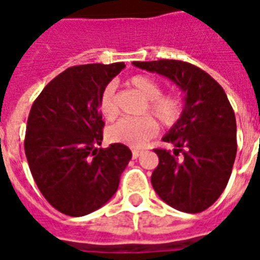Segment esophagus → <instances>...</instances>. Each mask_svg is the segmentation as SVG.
<instances>
[{
  "instance_id": "esophagus-1",
  "label": "esophagus",
  "mask_w": 260,
  "mask_h": 260,
  "mask_svg": "<svg viewBox=\"0 0 260 260\" xmlns=\"http://www.w3.org/2000/svg\"><path fill=\"white\" fill-rule=\"evenodd\" d=\"M142 153H143V152H142V150H136V149H134V150H132V157L138 158V157H139V156H141Z\"/></svg>"
}]
</instances>
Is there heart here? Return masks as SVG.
<instances>
[{
  "mask_svg": "<svg viewBox=\"0 0 260 260\" xmlns=\"http://www.w3.org/2000/svg\"><path fill=\"white\" fill-rule=\"evenodd\" d=\"M129 85L146 99L143 111L152 113L166 126L174 125L182 115L184 102L177 93L161 94V85L150 76L138 75L129 79ZM99 111L103 118L111 121L117 117L118 110L114 100V87L111 85L103 89L99 99ZM158 125L152 115H142L134 118H121L107 129L108 141L121 143L129 147H143L147 142L156 136Z\"/></svg>",
  "mask_w": 260,
  "mask_h": 260,
  "instance_id": "obj_1",
  "label": "heart"
}]
</instances>
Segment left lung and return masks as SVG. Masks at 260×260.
I'll return each instance as SVG.
<instances>
[{
  "instance_id": "1",
  "label": "left lung",
  "mask_w": 260,
  "mask_h": 260,
  "mask_svg": "<svg viewBox=\"0 0 260 260\" xmlns=\"http://www.w3.org/2000/svg\"><path fill=\"white\" fill-rule=\"evenodd\" d=\"M134 65L163 75L185 93L182 115L163 138L174 145V154L154 149L158 166L150 178L153 188L177 210L203 212L225 189L237 154V122L227 94L210 75L189 62L158 59Z\"/></svg>"
}]
</instances>
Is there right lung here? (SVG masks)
Here are the masks:
<instances>
[{
    "instance_id": "obj_1",
    "label": "right lung",
    "mask_w": 260,
    "mask_h": 260,
    "mask_svg": "<svg viewBox=\"0 0 260 260\" xmlns=\"http://www.w3.org/2000/svg\"><path fill=\"white\" fill-rule=\"evenodd\" d=\"M124 68V62L71 67L31 106L26 158L43 196L64 214L80 217L106 205L132 157L129 147L121 143L96 147L104 128L99 99Z\"/></svg>"
}]
</instances>
